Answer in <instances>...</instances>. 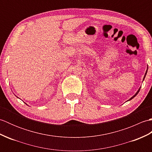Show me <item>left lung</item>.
<instances>
[{
  "instance_id": "obj_1",
  "label": "left lung",
  "mask_w": 152,
  "mask_h": 152,
  "mask_svg": "<svg viewBox=\"0 0 152 152\" xmlns=\"http://www.w3.org/2000/svg\"><path fill=\"white\" fill-rule=\"evenodd\" d=\"M148 66H147V70H146V73H145V75H144V78H143V80H144V78H145V77H146V74H147V72H148ZM140 88H141V87H140ZM140 88H139V89H138V91H137V92L136 93H135V95H133V96H132V97L129 99V100H128V101H130V100H131L132 99H133L134 97V96H136V95L138 94V92H139V91H140Z\"/></svg>"
}]
</instances>
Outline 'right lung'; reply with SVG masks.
Listing matches in <instances>:
<instances>
[{"label":"right lung","mask_w":152,"mask_h":152,"mask_svg":"<svg viewBox=\"0 0 152 152\" xmlns=\"http://www.w3.org/2000/svg\"><path fill=\"white\" fill-rule=\"evenodd\" d=\"M25 104H26V103H25Z\"/></svg>","instance_id":"1"}]
</instances>
